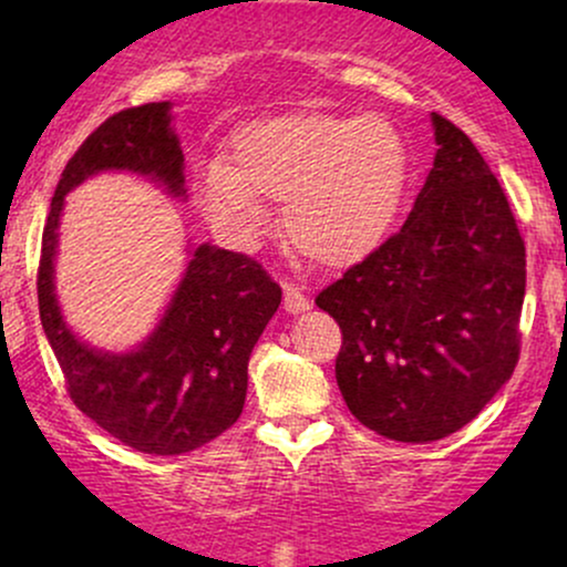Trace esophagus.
Wrapping results in <instances>:
<instances>
[{
  "label": "esophagus",
  "instance_id": "34e87169",
  "mask_svg": "<svg viewBox=\"0 0 567 567\" xmlns=\"http://www.w3.org/2000/svg\"><path fill=\"white\" fill-rule=\"evenodd\" d=\"M282 292H285L282 309L288 311V315H303V311L311 309L309 298H306L303 292H301V288H296V285L285 282V285H282Z\"/></svg>",
  "mask_w": 567,
  "mask_h": 567
}]
</instances>
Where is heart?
Instances as JSON below:
<instances>
[{
	"label": "heart",
	"instance_id": "1",
	"mask_svg": "<svg viewBox=\"0 0 567 567\" xmlns=\"http://www.w3.org/2000/svg\"><path fill=\"white\" fill-rule=\"evenodd\" d=\"M408 148L381 116L298 112L261 116L229 138V162L194 173L199 210L234 245L261 237L269 207L285 199L290 245L341 269L386 239L408 192Z\"/></svg>",
	"mask_w": 567,
	"mask_h": 567
}]
</instances>
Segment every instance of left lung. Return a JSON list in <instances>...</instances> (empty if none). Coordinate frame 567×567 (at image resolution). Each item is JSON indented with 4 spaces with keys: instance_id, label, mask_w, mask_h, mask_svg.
I'll list each match as a JSON object with an SVG mask.
<instances>
[{
    "instance_id": "8db88e82",
    "label": "left lung",
    "mask_w": 567,
    "mask_h": 567,
    "mask_svg": "<svg viewBox=\"0 0 567 567\" xmlns=\"http://www.w3.org/2000/svg\"><path fill=\"white\" fill-rule=\"evenodd\" d=\"M400 231L317 296L341 324L336 381L360 424L396 442L466 426L512 379L525 245L496 175L453 122Z\"/></svg>"
}]
</instances>
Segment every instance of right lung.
<instances>
[{
    "label": "right lung",
    "mask_w": 567,
    "mask_h": 567,
    "mask_svg": "<svg viewBox=\"0 0 567 567\" xmlns=\"http://www.w3.org/2000/svg\"><path fill=\"white\" fill-rule=\"evenodd\" d=\"M173 103L109 116L69 159L50 202L39 261V317L74 405L125 445L181 455L216 440L239 419L247 362L282 301L252 258L186 243V269L143 341L122 351L93 347L63 317L55 292L58 229L66 197L97 173H133L186 202L184 148Z\"/></svg>",
    "instance_id": "1"
}]
</instances>
